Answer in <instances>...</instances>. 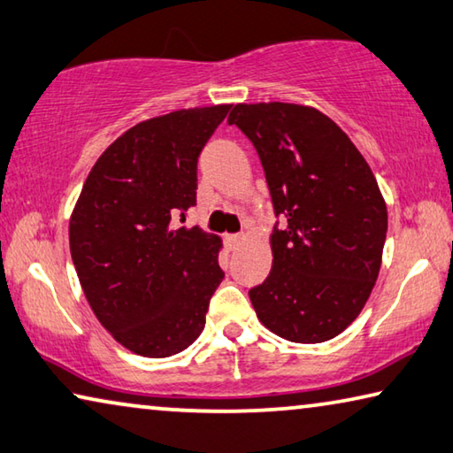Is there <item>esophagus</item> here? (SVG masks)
I'll return each instance as SVG.
<instances>
[{
    "label": "esophagus",
    "mask_w": 453,
    "mask_h": 453,
    "mask_svg": "<svg viewBox=\"0 0 453 453\" xmlns=\"http://www.w3.org/2000/svg\"><path fill=\"white\" fill-rule=\"evenodd\" d=\"M243 240H246V235H243V234H229V235H226V246H227L229 252H235V250H240Z\"/></svg>",
    "instance_id": "34e87169"
}]
</instances>
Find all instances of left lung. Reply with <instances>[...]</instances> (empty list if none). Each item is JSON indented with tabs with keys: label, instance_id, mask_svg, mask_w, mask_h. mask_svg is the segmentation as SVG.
<instances>
[{
	"label": "left lung",
	"instance_id": "8db88e82",
	"mask_svg": "<svg viewBox=\"0 0 453 453\" xmlns=\"http://www.w3.org/2000/svg\"><path fill=\"white\" fill-rule=\"evenodd\" d=\"M260 157L282 227L272 270L250 290L265 328L292 342L341 334L371 296L381 268L387 205L347 133L312 106L235 104L229 112Z\"/></svg>",
	"mask_w": 453,
	"mask_h": 453
}]
</instances>
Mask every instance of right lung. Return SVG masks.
<instances>
[{
  "instance_id": "add662e5",
  "label": "right lung",
  "mask_w": 453,
  "mask_h": 453,
  "mask_svg": "<svg viewBox=\"0 0 453 453\" xmlns=\"http://www.w3.org/2000/svg\"><path fill=\"white\" fill-rule=\"evenodd\" d=\"M232 104L128 128L98 157L70 218L78 280L114 341L149 358L181 353L205 326L221 240L177 227L196 205L197 157Z\"/></svg>"
}]
</instances>
